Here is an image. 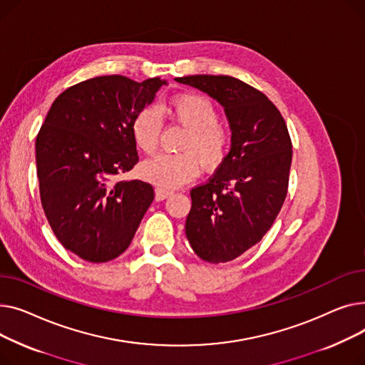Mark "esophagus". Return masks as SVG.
<instances>
[{"label":"esophagus","mask_w":365,"mask_h":365,"mask_svg":"<svg viewBox=\"0 0 365 365\" xmlns=\"http://www.w3.org/2000/svg\"><path fill=\"white\" fill-rule=\"evenodd\" d=\"M170 195H173V191H169L166 188H162V187H156L155 190V197L158 202H162L165 199H168Z\"/></svg>","instance_id":"obj_1"}]
</instances>
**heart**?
<instances>
[{"label": "heart", "instance_id": "1", "mask_svg": "<svg viewBox=\"0 0 365 365\" xmlns=\"http://www.w3.org/2000/svg\"><path fill=\"white\" fill-rule=\"evenodd\" d=\"M169 113L187 128L182 153H160L140 165V175L163 188H175L196 177L200 162L207 169L220 168L231 147V134L220 123L217 106L200 94H178L169 101ZM163 118L158 106L148 104L137 112L131 123L135 145L144 153L158 148Z\"/></svg>", "mask_w": 365, "mask_h": 365}]
</instances>
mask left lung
I'll use <instances>...</instances> for the list:
<instances>
[{
	"instance_id": "left-lung-1",
	"label": "left lung",
	"mask_w": 365,
	"mask_h": 365,
	"mask_svg": "<svg viewBox=\"0 0 365 365\" xmlns=\"http://www.w3.org/2000/svg\"><path fill=\"white\" fill-rule=\"evenodd\" d=\"M215 98L225 110L231 148L207 182L191 190L185 235L206 262L239 258L259 243L280 212L289 187L292 140L269 98L225 75L175 78Z\"/></svg>"
}]
</instances>
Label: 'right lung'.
I'll return each mask as SVG.
<instances>
[{
    "instance_id": "add662e5",
    "label": "right lung",
    "mask_w": 365,
    "mask_h": 365,
    "mask_svg": "<svg viewBox=\"0 0 365 365\" xmlns=\"http://www.w3.org/2000/svg\"><path fill=\"white\" fill-rule=\"evenodd\" d=\"M166 81L97 76L63 91L36 137L42 209L57 240L88 262L123 253L155 199L148 182L113 181L138 162L131 123Z\"/></svg>"
}]
</instances>
